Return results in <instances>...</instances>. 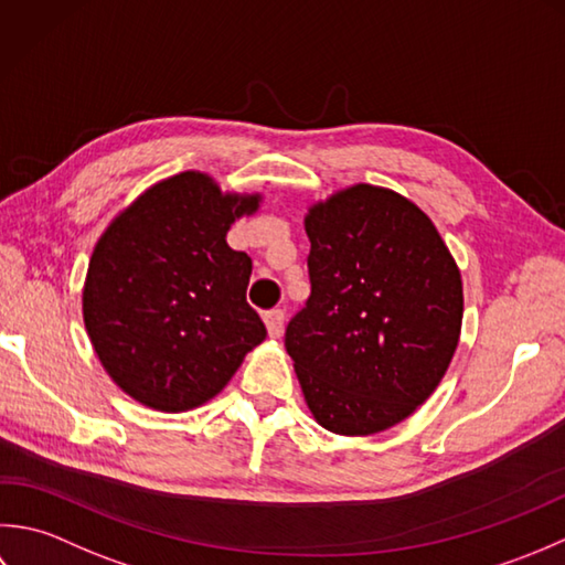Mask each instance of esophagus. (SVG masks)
Here are the masks:
<instances>
[{"mask_svg": "<svg viewBox=\"0 0 565 565\" xmlns=\"http://www.w3.org/2000/svg\"><path fill=\"white\" fill-rule=\"evenodd\" d=\"M266 327H268V333L273 339H278L282 333V327H285V312L282 309H270V312H266Z\"/></svg>", "mask_w": 565, "mask_h": 565, "instance_id": "1", "label": "esophagus"}]
</instances>
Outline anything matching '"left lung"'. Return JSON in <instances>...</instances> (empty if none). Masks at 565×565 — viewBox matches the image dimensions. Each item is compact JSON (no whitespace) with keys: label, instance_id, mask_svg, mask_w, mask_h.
I'll return each instance as SVG.
<instances>
[{"label":"left lung","instance_id":"1","mask_svg":"<svg viewBox=\"0 0 565 565\" xmlns=\"http://www.w3.org/2000/svg\"><path fill=\"white\" fill-rule=\"evenodd\" d=\"M309 295L285 331L309 412L341 436L395 427L441 383L460 321V270L402 194L353 185L309 206Z\"/></svg>","mask_w":565,"mask_h":565}]
</instances>
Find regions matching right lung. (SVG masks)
<instances>
[{
    "label": "right lung",
    "instance_id": "right-lung-1",
    "mask_svg": "<svg viewBox=\"0 0 565 565\" xmlns=\"http://www.w3.org/2000/svg\"><path fill=\"white\" fill-rule=\"evenodd\" d=\"M260 200L188 170L138 194L99 236L83 290L85 329L109 377L141 405H204L266 339L246 302L250 258L226 244Z\"/></svg>",
    "mask_w": 565,
    "mask_h": 565
}]
</instances>
